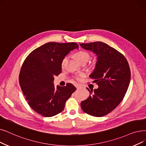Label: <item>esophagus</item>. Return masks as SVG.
Segmentation results:
<instances>
[{
	"mask_svg": "<svg viewBox=\"0 0 146 146\" xmlns=\"http://www.w3.org/2000/svg\"><path fill=\"white\" fill-rule=\"evenodd\" d=\"M75 86H76V88L77 89H80V86L79 85H76Z\"/></svg>",
	"mask_w": 146,
	"mask_h": 146,
	"instance_id": "obj_1",
	"label": "esophagus"
}]
</instances>
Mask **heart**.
<instances>
[{
  "mask_svg": "<svg viewBox=\"0 0 146 146\" xmlns=\"http://www.w3.org/2000/svg\"><path fill=\"white\" fill-rule=\"evenodd\" d=\"M74 57L79 62L82 63L83 62H87L90 58V55L88 52L84 51V50H79V51L75 53L74 54ZM68 60L67 56H65V57L63 58V59L61 61V65L62 67H64L66 65V63ZM84 76V74H80L79 75H76L74 76V78L77 80H80L81 79V78Z\"/></svg>",
  "mask_w": 146,
  "mask_h": 146,
  "instance_id": "obj_1",
  "label": "heart"
}]
</instances>
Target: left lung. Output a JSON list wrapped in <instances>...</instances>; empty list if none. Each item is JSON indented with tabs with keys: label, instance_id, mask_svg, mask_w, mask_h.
Listing matches in <instances>:
<instances>
[{
	"label": "left lung",
	"instance_id": "1",
	"mask_svg": "<svg viewBox=\"0 0 146 146\" xmlns=\"http://www.w3.org/2000/svg\"><path fill=\"white\" fill-rule=\"evenodd\" d=\"M97 55L96 68L90 76L98 85L81 102V108L91 116L101 117L112 111L123 99L131 80L128 62L123 54L101 42L80 44Z\"/></svg>",
	"mask_w": 146,
	"mask_h": 146
}]
</instances>
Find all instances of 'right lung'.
Wrapping results in <instances>:
<instances>
[{
    "label": "right lung",
    "mask_w": 146,
    "mask_h": 146,
    "mask_svg": "<svg viewBox=\"0 0 146 146\" xmlns=\"http://www.w3.org/2000/svg\"><path fill=\"white\" fill-rule=\"evenodd\" d=\"M78 43L49 42L30 52L25 59L19 74V83L27 103L44 117H51L64 109L66 101L76 88L72 84L55 88V76L62 70L61 61Z\"/></svg>",
    "instance_id": "right-lung-1"
}]
</instances>
